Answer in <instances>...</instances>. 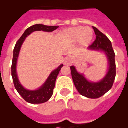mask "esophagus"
<instances>
[{"instance_id":"1","label":"esophagus","mask_w":128,"mask_h":128,"mask_svg":"<svg viewBox=\"0 0 128 128\" xmlns=\"http://www.w3.org/2000/svg\"><path fill=\"white\" fill-rule=\"evenodd\" d=\"M73 61H74V58H73L72 56H67L66 57V58L64 59V64L69 66V65L72 64Z\"/></svg>"}]
</instances>
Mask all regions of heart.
I'll list each match as a JSON object with an SVG mask.
<instances>
[{"mask_svg": "<svg viewBox=\"0 0 128 128\" xmlns=\"http://www.w3.org/2000/svg\"><path fill=\"white\" fill-rule=\"evenodd\" d=\"M66 34L70 40L73 42L80 40L81 44H86L91 40L93 33L90 28L76 26L66 30Z\"/></svg>", "mask_w": 128, "mask_h": 128, "instance_id": "1", "label": "heart"}]
</instances>
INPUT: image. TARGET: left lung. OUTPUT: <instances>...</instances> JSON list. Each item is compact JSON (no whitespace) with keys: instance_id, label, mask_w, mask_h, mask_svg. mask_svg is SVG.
<instances>
[{"instance_id":"1","label":"left lung","mask_w":128,"mask_h":128,"mask_svg":"<svg viewBox=\"0 0 128 128\" xmlns=\"http://www.w3.org/2000/svg\"><path fill=\"white\" fill-rule=\"evenodd\" d=\"M92 28L96 37L88 48L91 50H102L105 52L109 64L107 74L100 82H92L86 80L83 74L78 73L74 66H70V70L72 80L78 92L89 98H98L111 89L115 80V53L108 38L96 27L92 26Z\"/></svg>"}]
</instances>
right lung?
Listing matches in <instances>:
<instances>
[{
	"mask_svg": "<svg viewBox=\"0 0 128 128\" xmlns=\"http://www.w3.org/2000/svg\"><path fill=\"white\" fill-rule=\"evenodd\" d=\"M58 26H46L40 24H37L33 26H31L24 31L23 34L17 41L15 44L14 48L13 50L12 63L11 66V74L12 77L14 85L18 92L20 95L22 97L25 101L30 104H42L46 102L50 99L53 94V90L55 86L56 78L59 72L61 70V68L63 66V64H61L56 68V70H53L50 73V76H48L44 84L40 88L36 90H28L25 89L21 85L19 82L18 78L16 74V62L19 52L20 50V47L23 42L27 36L34 32V31H45V32H52L56 28H58Z\"/></svg>",
	"mask_w": 128,
	"mask_h": 128,
	"instance_id": "add662e5",
	"label": "right lung"
}]
</instances>
